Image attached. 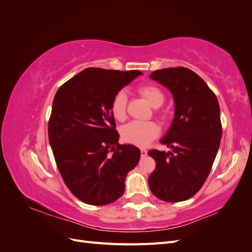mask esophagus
<instances>
[{"instance_id": "1", "label": "esophagus", "mask_w": 252, "mask_h": 252, "mask_svg": "<svg viewBox=\"0 0 252 252\" xmlns=\"http://www.w3.org/2000/svg\"><path fill=\"white\" fill-rule=\"evenodd\" d=\"M141 156L144 158V157H146L147 156V150L146 149H144V148H142L141 149Z\"/></svg>"}]
</instances>
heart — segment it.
Listing matches in <instances>:
<instances>
[{
  "label": "heart",
  "instance_id": "obj_1",
  "mask_svg": "<svg viewBox=\"0 0 252 252\" xmlns=\"http://www.w3.org/2000/svg\"><path fill=\"white\" fill-rule=\"evenodd\" d=\"M139 94L152 107H158L164 103L165 94L162 89L155 84H145L138 89ZM127 94L124 90H120L114 94L110 102V111L113 118L124 120L126 117ZM159 134V128L155 122L131 121L121 128L122 140L136 146H146Z\"/></svg>",
  "mask_w": 252,
  "mask_h": 252
}]
</instances>
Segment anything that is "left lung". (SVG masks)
<instances>
[{
  "instance_id": "obj_1",
  "label": "left lung",
  "mask_w": 252,
  "mask_h": 252,
  "mask_svg": "<svg viewBox=\"0 0 252 252\" xmlns=\"http://www.w3.org/2000/svg\"><path fill=\"white\" fill-rule=\"evenodd\" d=\"M150 79L171 91L175 113L161 141L172 151H148L156 161L148 185L159 200L185 201L202 188L218 154L222 138L218 98L201 77L185 67L156 70Z\"/></svg>"
}]
</instances>
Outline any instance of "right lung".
Wrapping results in <instances>:
<instances>
[{
    "label": "right lung",
    "mask_w": 252,
    "mask_h": 252,
    "mask_svg": "<svg viewBox=\"0 0 252 252\" xmlns=\"http://www.w3.org/2000/svg\"><path fill=\"white\" fill-rule=\"evenodd\" d=\"M140 74L89 67L64 83L53 98L48 121L53 157L65 185L85 204L117 201L128 171L139 163L140 149L119 143L110 102Z\"/></svg>",
    "instance_id": "add662e5"
}]
</instances>
